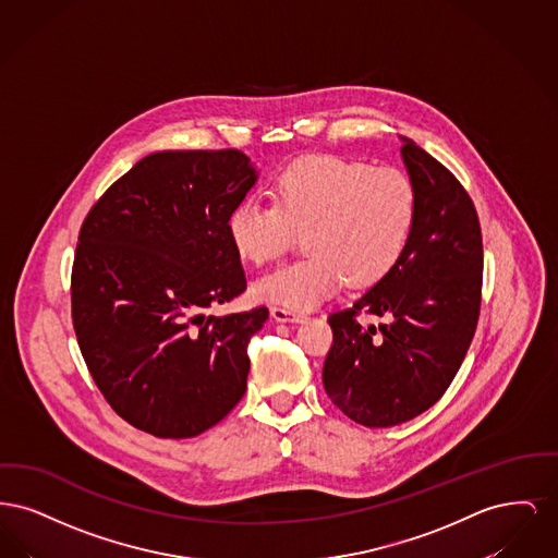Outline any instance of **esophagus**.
Here are the masks:
<instances>
[{"label":"esophagus","instance_id":"34e87169","mask_svg":"<svg viewBox=\"0 0 558 558\" xmlns=\"http://www.w3.org/2000/svg\"><path fill=\"white\" fill-rule=\"evenodd\" d=\"M271 318L276 319V322H294V324H299V322L305 319V314L294 312V310H289V307H282V305H276V307H271Z\"/></svg>","mask_w":558,"mask_h":558}]
</instances>
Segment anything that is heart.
<instances>
[{"label": "heart", "mask_w": 558, "mask_h": 558, "mask_svg": "<svg viewBox=\"0 0 558 558\" xmlns=\"http://www.w3.org/2000/svg\"><path fill=\"white\" fill-rule=\"evenodd\" d=\"M418 196L396 167L312 157L282 171L274 205L244 201L230 215V240L251 266L280 259L299 234L307 255L259 282L253 294L292 310H310L339 291L380 282L412 239Z\"/></svg>", "instance_id": "heart-1"}]
</instances>
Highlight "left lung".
Segmentation results:
<instances>
[{
    "label": "left lung",
    "mask_w": 558,
    "mask_h": 558,
    "mask_svg": "<svg viewBox=\"0 0 558 558\" xmlns=\"http://www.w3.org/2000/svg\"><path fill=\"white\" fill-rule=\"evenodd\" d=\"M401 157L418 196L412 239L380 282L328 316L322 371L326 396L371 428L412 421L446 393L481 312L483 239L469 192L412 140ZM360 315L386 322L362 327Z\"/></svg>",
    "instance_id": "8db88e82"
}]
</instances>
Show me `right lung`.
<instances>
[{
  "instance_id": "obj_1",
  "label": "right lung",
  "mask_w": 558,
  "mask_h": 558,
  "mask_svg": "<svg viewBox=\"0 0 558 558\" xmlns=\"http://www.w3.org/2000/svg\"><path fill=\"white\" fill-rule=\"evenodd\" d=\"M255 180L234 148L155 153L81 223L71 274L81 355L110 408L155 437H196L246 391V347L266 305L205 312L246 291L228 223Z\"/></svg>"
}]
</instances>
